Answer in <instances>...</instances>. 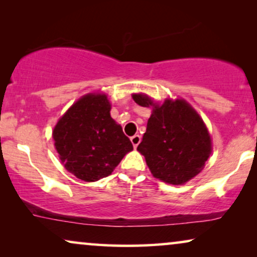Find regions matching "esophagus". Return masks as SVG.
Returning a JSON list of instances; mask_svg holds the SVG:
<instances>
[{
    "label": "esophagus",
    "instance_id": "1",
    "mask_svg": "<svg viewBox=\"0 0 257 257\" xmlns=\"http://www.w3.org/2000/svg\"><path fill=\"white\" fill-rule=\"evenodd\" d=\"M140 142H142V137H140L139 135L131 137V143L133 144V147H135V149H137V146L139 145Z\"/></svg>",
    "mask_w": 257,
    "mask_h": 257
}]
</instances>
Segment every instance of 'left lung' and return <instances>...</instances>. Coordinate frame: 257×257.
Returning <instances> with one entry per match:
<instances>
[{"mask_svg": "<svg viewBox=\"0 0 257 257\" xmlns=\"http://www.w3.org/2000/svg\"><path fill=\"white\" fill-rule=\"evenodd\" d=\"M132 98L140 106L152 107L137 150L145 157L153 177L184 185L198 175L212 153L208 130L198 112L184 99H166L159 105L143 93Z\"/></svg>", "mask_w": 257, "mask_h": 257, "instance_id": "8db88e82", "label": "left lung"}]
</instances>
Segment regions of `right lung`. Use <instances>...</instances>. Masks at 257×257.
Segmentation results:
<instances>
[{"label": "right lung", "instance_id": "add662e5", "mask_svg": "<svg viewBox=\"0 0 257 257\" xmlns=\"http://www.w3.org/2000/svg\"><path fill=\"white\" fill-rule=\"evenodd\" d=\"M104 93L79 98L56 124L52 138L66 171L91 182L108 177L133 146L110 114Z\"/></svg>", "mask_w": 257, "mask_h": 257}]
</instances>
